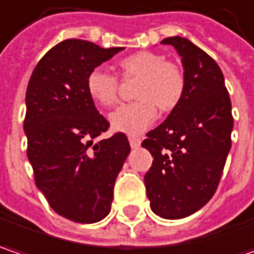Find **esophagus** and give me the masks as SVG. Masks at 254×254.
<instances>
[{
    "label": "esophagus",
    "instance_id": "1",
    "mask_svg": "<svg viewBox=\"0 0 254 254\" xmlns=\"http://www.w3.org/2000/svg\"><path fill=\"white\" fill-rule=\"evenodd\" d=\"M129 145L130 148H138L141 145V139L138 136H129Z\"/></svg>",
    "mask_w": 254,
    "mask_h": 254
}]
</instances>
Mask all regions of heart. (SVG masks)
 I'll use <instances>...</instances> for the list:
<instances>
[{"instance_id":"heart-1","label":"heart","mask_w":254,"mask_h":254,"mask_svg":"<svg viewBox=\"0 0 254 254\" xmlns=\"http://www.w3.org/2000/svg\"><path fill=\"white\" fill-rule=\"evenodd\" d=\"M124 79H138L133 97L138 100L115 109L109 122L113 130L127 135H139L161 112L175 109L186 92V74L177 63L168 62L155 52H136L118 62ZM86 89L90 99L102 108H111L118 99V79L102 70L93 68L86 79Z\"/></svg>"}]
</instances>
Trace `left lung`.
Listing matches in <instances>:
<instances>
[{"label":"left lung","instance_id":"1","mask_svg":"<svg viewBox=\"0 0 254 254\" xmlns=\"http://www.w3.org/2000/svg\"><path fill=\"white\" fill-rule=\"evenodd\" d=\"M181 56L186 92L168 118L146 133L154 157L143 181L162 218L194 214L214 195L231 148V102L216 62L187 38H164Z\"/></svg>","mask_w":254,"mask_h":254}]
</instances>
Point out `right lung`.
Listing matches in <instances>:
<instances>
[{
	"label": "right lung",
	"instance_id": "obj_1",
	"mask_svg": "<svg viewBox=\"0 0 254 254\" xmlns=\"http://www.w3.org/2000/svg\"><path fill=\"white\" fill-rule=\"evenodd\" d=\"M121 50L64 40L43 56L27 86L24 130L36 186L57 214L76 223L109 214L116 177L130 152L122 132L93 145L109 122L86 89L87 74Z\"/></svg>",
	"mask_w": 254,
	"mask_h": 254
}]
</instances>
